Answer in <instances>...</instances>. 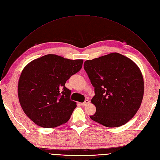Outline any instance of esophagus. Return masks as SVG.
Listing matches in <instances>:
<instances>
[{"label":"esophagus","instance_id":"esophagus-1","mask_svg":"<svg viewBox=\"0 0 160 160\" xmlns=\"http://www.w3.org/2000/svg\"><path fill=\"white\" fill-rule=\"evenodd\" d=\"M88 102H89V101H88V100H87V99H86L83 102H82V103H81V105L82 106H86L87 104H88Z\"/></svg>","mask_w":160,"mask_h":160}]
</instances>
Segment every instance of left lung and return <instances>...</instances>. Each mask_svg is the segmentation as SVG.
Masks as SVG:
<instances>
[{
	"label": "left lung",
	"instance_id": "1",
	"mask_svg": "<svg viewBox=\"0 0 160 160\" xmlns=\"http://www.w3.org/2000/svg\"><path fill=\"white\" fill-rule=\"evenodd\" d=\"M83 66L95 92L91 102L96 111L90 118L107 127L127 123L143 98L144 80L139 67L117 52L87 60Z\"/></svg>",
	"mask_w": 160,
	"mask_h": 160
}]
</instances>
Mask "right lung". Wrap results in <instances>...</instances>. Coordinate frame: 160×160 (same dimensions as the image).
I'll use <instances>...</instances> for the list:
<instances>
[{
	"label": "right lung",
	"instance_id": "add662e5",
	"mask_svg": "<svg viewBox=\"0 0 160 160\" xmlns=\"http://www.w3.org/2000/svg\"><path fill=\"white\" fill-rule=\"evenodd\" d=\"M83 59L72 60L48 54L28 63L20 75L18 93L26 115L43 128H54L70 118L77 102L64 85L78 72Z\"/></svg>",
	"mask_w": 160,
	"mask_h": 160
}]
</instances>
